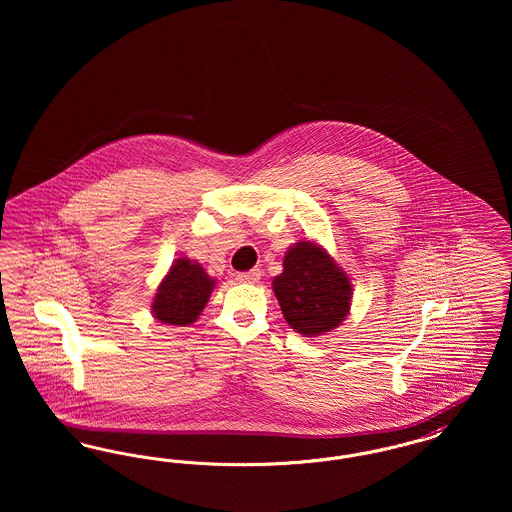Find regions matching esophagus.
Masks as SVG:
<instances>
[{"instance_id":"1","label":"esophagus","mask_w":512,"mask_h":512,"mask_svg":"<svg viewBox=\"0 0 512 512\" xmlns=\"http://www.w3.org/2000/svg\"><path fill=\"white\" fill-rule=\"evenodd\" d=\"M236 278L240 282H244V284H257L261 280V270L259 268H251L247 272H240Z\"/></svg>"}]
</instances>
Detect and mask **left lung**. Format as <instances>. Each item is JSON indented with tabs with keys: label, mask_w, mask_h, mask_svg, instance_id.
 <instances>
[{
	"label": "left lung",
	"mask_w": 512,
	"mask_h": 512,
	"mask_svg": "<svg viewBox=\"0 0 512 512\" xmlns=\"http://www.w3.org/2000/svg\"><path fill=\"white\" fill-rule=\"evenodd\" d=\"M272 288L288 324L305 336L330 332L349 313V278L313 242L290 247L284 257V272L274 278Z\"/></svg>",
	"instance_id": "left-lung-1"
}]
</instances>
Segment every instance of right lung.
Returning a JSON list of instances; mask_svg holds the SVG:
<instances>
[{"instance_id":"right-lung-1","label":"right lung","mask_w":512,"mask_h":512,"mask_svg":"<svg viewBox=\"0 0 512 512\" xmlns=\"http://www.w3.org/2000/svg\"><path fill=\"white\" fill-rule=\"evenodd\" d=\"M213 286L215 280L207 276L199 263L182 257L161 282L151 307L153 315L163 324L188 326L207 305Z\"/></svg>"}]
</instances>
